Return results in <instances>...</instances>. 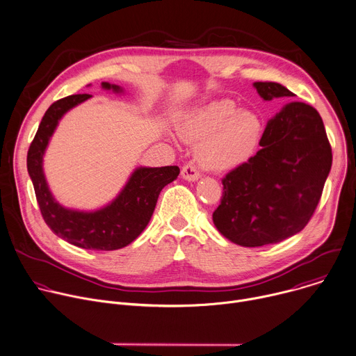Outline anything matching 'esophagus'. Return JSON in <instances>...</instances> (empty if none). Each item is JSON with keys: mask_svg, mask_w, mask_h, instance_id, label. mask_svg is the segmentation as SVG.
<instances>
[{"mask_svg": "<svg viewBox=\"0 0 356 356\" xmlns=\"http://www.w3.org/2000/svg\"><path fill=\"white\" fill-rule=\"evenodd\" d=\"M181 177L187 181H195L200 179V172L197 170V168L193 163H187L181 169Z\"/></svg>", "mask_w": 356, "mask_h": 356, "instance_id": "1", "label": "esophagus"}]
</instances>
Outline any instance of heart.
<instances>
[{
  "instance_id": "heart-1",
  "label": "heart",
  "mask_w": 356,
  "mask_h": 356,
  "mask_svg": "<svg viewBox=\"0 0 356 356\" xmlns=\"http://www.w3.org/2000/svg\"><path fill=\"white\" fill-rule=\"evenodd\" d=\"M180 136L198 143L197 159L210 170H229L255 152L262 121L249 110H238L234 99L211 101L193 111L179 127Z\"/></svg>"
}]
</instances>
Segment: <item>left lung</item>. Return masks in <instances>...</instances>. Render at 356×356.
Here are the masks:
<instances>
[{
  "label": "left lung",
  "instance_id": "1",
  "mask_svg": "<svg viewBox=\"0 0 356 356\" xmlns=\"http://www.w3.org/2000/svg\"><path fill=\"white\" fill-rule=\"evenodd\" d=\"M253 86L266 101L294 97L279 83ZM259 146L255 156L225 175L221 202L213 213L217 229L248 248L280 242L306 227L332 165L318 111L298 101L269 120Z\"/></svg>",
  "mask_w": 356,
  "mask_h": 356
}]
</instances>
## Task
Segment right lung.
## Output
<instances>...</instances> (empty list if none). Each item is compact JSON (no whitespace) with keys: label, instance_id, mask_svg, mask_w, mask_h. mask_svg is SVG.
Listing matches in <instances>:
<instances>
[{"label":"right lung","instance_id":"add662e5","mask_svg":"<svg viewBox=\"0 0 356 356\" xmlns=\"http://www.w3.org/2000/svg\"><path fill=\"white\" fill-rule=\"evenodd\" d=\"M103 88L122 91L110 83H103ZM90 97V94L69 95L47 108L29 146L26 166L40 214L50 229L59 238L83 249L115 250L129 245L146 228L162 188L179 176L180 169L177 166L138 168L111 204L92 213L62 207L47 187L42 158L59 120Z\"/></svg>","mask_w":356,"mask_h":356}]
</instances>
